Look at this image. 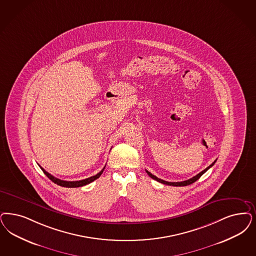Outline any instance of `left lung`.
<instances>
[{"instance_id": "8db88e82", "label": "left lung", "mask_w": 256, "mask_h": 256, "mask_svg": "<svg viewBox=\"0 0 256 256\" xmlns=\"http://www.w3.org/2000/svg\"><path fill=\"white\" fill-rule=\"evenodd\" d=\"M216 162V160L212 164L211 166H209L208 168H205L203 171H202L200 173H198V175H196V176H193V178H189V180H184V182H166V180H160L159 178H157L156 176H154V175H152L150 172H148V170H146V173L148 174V176L150 178H152L153 180H157V182H159L160 184H166V186H190V184H194L196 180H198L200 176H202L203 174L209 169V168H211L214 164V162Z\"/></svg>"}]
</instances>
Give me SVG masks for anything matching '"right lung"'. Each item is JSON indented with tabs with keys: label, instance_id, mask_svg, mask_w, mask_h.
I'll use <instances>...</instances> for the list:
<instances>
[{
	"label": "right lung",
	"instance_id": "obj_1",
	"mask_svg": "<svg viewBox=\"0 0 256 256\" xmlns=\"http://www.w3.org/2000/svg\"><path fill=\"white\" fill-rule=\"evenodd\" d=\"M40 169L44 171V173L46 176H48L53 182H54L56 184H58V186H62V187H68V188H74V187H81V186H86V184H90V182H92L94 180H96V178H98L99 176H101V174L103 173V171H104V169L105 168H103L99 173H97L96 176H90L88 178H85V180H76V182H68V180H60V178H56V176H52L51 174H49L48 172H46L44 168H42V166H40Z\"/></svg>",
	"mask_w": 256,
	"mask_h": 256
}]
</instances>
